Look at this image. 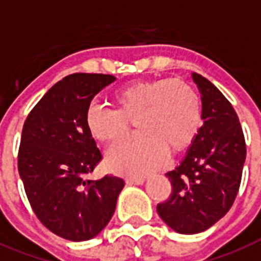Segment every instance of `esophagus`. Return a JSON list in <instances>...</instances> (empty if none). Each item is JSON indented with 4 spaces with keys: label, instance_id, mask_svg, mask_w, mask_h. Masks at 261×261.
Wrapping results in <instances>:
<instances>
[{
    "label": "esophagus",
    "instance_id": "obj_1",
    "mask_svg": "<svg viewBox=\"0 0 261 261\" xmlns=\"http://www.w3.org/2000/svg\"><path fill=\"white\" fill-rule=\"evenodd\" d=\"M144 182V177H128L126 178V184H129V185H140V184Z\"/></svg>",
    "mask_w": 261,
    "mask_h": 261
}]
</instances>
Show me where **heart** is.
<instances>
[{"label": "heart", "instance_id": "b5f03b06", "mask_svg": "<svg viewBox=\"0 0 261 261\" xmlns=\"http://www.w3.org/2000/svg\"><path fill=\"white\" fill-rule=\"evenodd\" d=\"M116 109L91 106L86 122L90 133L113 144L126 136L132 122L139 135L121 141L108 153L113 170L144 175L166 162L167 153L189 148L203 122L199 94L179 79H153L130 83L113 95Z\"/></svg>", "mask_w": 261, "mask_h": 261}]
</instances>
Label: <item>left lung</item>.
Instances as JSON below:
<instances>
[{
	"label": "left lung",
	"instance_id": "left-lung-1",
	"mask_svg": "<svg viewBox=\"0 0 261 261\" xmlns=\"http://www.w3.org/2000/svg\"><path fill=\"white\" fill-rule=\"evenodd\" d=\"M204 124L179 166L166 173L171 193L156 205L159 217L181 234L210 229L227 214L241 185L246 145L231 103L213 83L193 72Z\"/></svg>",
	"mask_w": 261,
	"mask_h": 261
}]
</instances>
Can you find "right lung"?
<instances>
[{
	"label": "right lung",
	"instance_id": "1",
	"mask_svg": "<svg viewBox=\"0 0 261 261\" xmlns=\"http://www.w3.org/2000/svg\"><path fill=\"white\" fill-rule=\"evenodd\" d=\"M114 80L102 73L65 76L24 121L17 167L27 199L38 219L69 241L91 240L106 227L125 185L116 175L88 178L103 155L87 128V112Z\"/></svg>",
	"mask_w": 261,
	"mask_h": 261
}]
</instances>
